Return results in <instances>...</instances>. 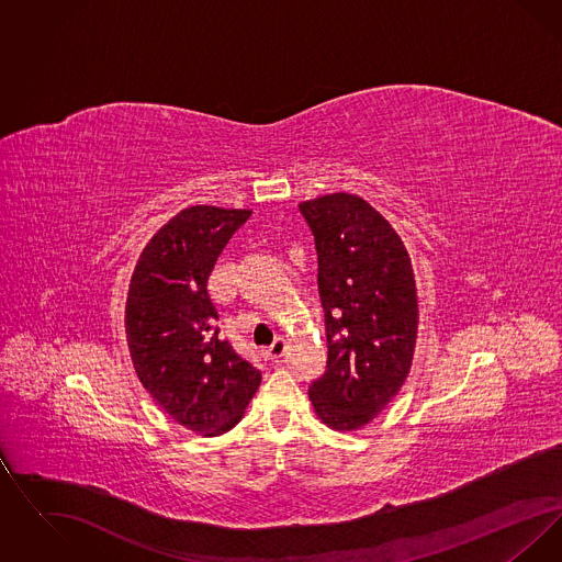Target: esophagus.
I'll return each instance as SVG.
<instances>
[{"mask_svg":"<svg viewBox=\"0 0 562 562\" xmlns=\"http://www.w3.org/2000/svg\"><path fill=\"white\" fill-rule=\"evenodd\" d=\"M284 349H286V341L282 339V337H278L268 349V356L271 360H278V358H282V353H284Z\"/></svg>","mask_w":562,"mask_h":562,"instance_id":"obj_1","label":"esophagus"}]
</instances>
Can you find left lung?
Masks as SVG:
<instances>
[{
    "label": "left lung",
    "mask_w": 562,
    "mask_h": 562,
    "mask_svg": "<svg viewBox=\"0 0 562 562\" xmlns=\"http://www.w3.org/2000/svg\"><path fill=\"white\" fill-rule=\"evenodd\" d=\"M318 252L328 360L310 385L322 424L367 426L401 392L417 341V289L394 227L351 193L299 204Z\"/></svg>",
    "instance_id": "1"
}]
</instances>
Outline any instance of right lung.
<instances>
[{"mask_svg": "<svg viewBox=\"0 0 562 562\" xmlns=\"http://www.w3.org/2000/svg\"><path fill=\"white\" fill-rule=\"evenodd\" d=\"M250 211L189 206L143 248L126 299V341L143 387L181 426L234 428L261 373L218 333L209 278Z\"/></svg>", "mask_w": 562, "mask_h": 562, "instance_id": "add662e5", "label": "right lung"}]
</instances>
